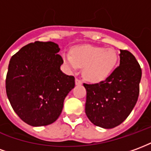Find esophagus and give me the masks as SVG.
Instances as JSON below:
<instances>
[{"mask_svg": "<svg viewBox=\"0 0 151 151\" xmlns=\"http://www.w3.org/2000/svg\"><path fill=\"white\" fill-rule=\"evenodd\" d=\"M75 83H76V85H81L82 82V81L80 80V79H78V78H75Z\"/></svg>", "mask_w": 151, "mask_h": 151, "instance_id": "1", "label": "esophagus"}]
</instances>
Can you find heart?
<instances>
[{"mask_svg":"<svg viewBox=\"0 0 151 151\" xmlns=\"http://www.w3.org/2000/svg\"><path fill=\"white\" fill-rule=\"evenodd\" d=\"M62 58L70 70L83 67V77L89 82H98L111 74L118 57L112 48L82 45L73 47L71 54L63 53Z\"/></svg>","mask_w":151,"mask_h":151,"instance_id":"heart-1","label":"heart"}]
</instances>
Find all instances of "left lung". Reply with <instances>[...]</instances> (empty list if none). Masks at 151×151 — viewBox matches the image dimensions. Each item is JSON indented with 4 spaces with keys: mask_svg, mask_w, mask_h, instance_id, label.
<instances>
[{
    "mask_svg": "<svg viewBox=\"0 0 151 151\" xmlns=\"http://www.w3.org/2000/svg\"><path fill=\"white\" fill-rule=\"evenodd\" d=\"M142 69L128 50H120V65L104 81L83 83L86 90L85 111L95 125L112 129L129 116L139 95Z\"/></svg>",
    "mask_w": 151,
    "mask_h": 151,
    "instance_id": "obj_1",
    "label": "left lung"
}]
</instances>
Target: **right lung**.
<instances>
[{
  "instance_id": "right-lung-1",
  "label": "right lung",
  "mask_w": 151,
  "mask_h": 151,
  "mask_svg": "<svg viewBox=\"0 0 151 151\" xmlns=\"http://www.w3.org/2000/svg\"><path fill=\"white\" fill-rule=\"evenodd\" d=\"M54 42L35 41L12 56L5 89L14 111L31 126L55 122L64 100L75 86L73 76L60 70L63 60Z\"/></svg>"
}]
</instances>
